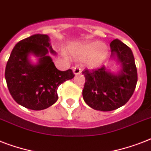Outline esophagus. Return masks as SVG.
<instances>
[{"label":"esophagus","mask_w":151,"mask_h":151,"mask_svg":"<svg viewBox=\"0 0 151 151\" xmlns=\"http://www.w3.org/2000/svg\"><path fill=\"white\" fill-rule=\"evenodd\" d=\"M73 72L74 74L76 75H78V74H80L81 73V69L80 67H78V66H75V67H73Z\"/></svg>","instance_id":"1"}]
</instances>
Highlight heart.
<instances>
[{
  "instance_id": "obj_1",
  "label": "heart",
  "mask_w": 151,
  "mask_h": 151,
  "mask_svg": "<svg viewBox=\"0 0 151 151\" xmlns=\"http://www.w3.org/2000/svg\"><path fill=\"white\" fill-rule=\"evenodd\" d=\"M73 52L78 58H87V63L92 67H97L103 64L108 55L106 46L100 41H88L73 49Z\"/></svg>"
}]
</instances>
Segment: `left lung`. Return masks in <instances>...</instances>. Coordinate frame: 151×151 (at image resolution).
<instances>
[{"instance_id":"8db88e82","label":"left lung","mask_w":151,"mask_h":151,"mask_svg":"<svg viewBox=\"0 0 151 151\" xmlns=\"http://www.w3.org/2000/svg\"><path fill=\"white\" fill-rule=\"evenodd\" d=\"M111 57L116 55L122 63V70L113 74L103 66L82 71L85 83L83 99L92 109L111 111L124 106L129 100L137 83V69L132 52L118 39L110 43Z\"/></svg>"}]
</instances>
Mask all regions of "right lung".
<instances>
[{"instance_id": "obj_1", "label": "right lung", "mask_w": 151, "mask_h": 151, "mask_svg": "<svg viewBox=\"0 0 151 151\" xmlns=\"http://www.w3.org/2000/svg\"><path fill=\"white\" fill-rule=\"evenodd\" d=\"M48 48L54 53L45 34H34L20 41L12 51L5 68V79L10 94L19 105L34 110H41L53 105L58 99L59 85L74 77L69 69L60 71L55 67ZM40 57L33 65L28 56Z\"/></svg>"}]
</instances>
